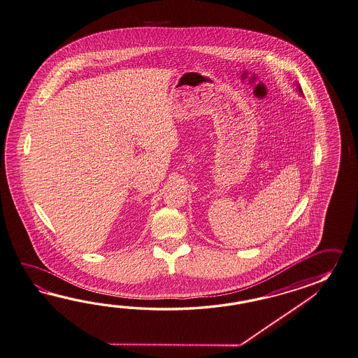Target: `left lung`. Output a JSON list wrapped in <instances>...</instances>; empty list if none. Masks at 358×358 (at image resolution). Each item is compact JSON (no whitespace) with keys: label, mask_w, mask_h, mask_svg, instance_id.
Listing matches in <instances>:
<instances>
[{"label":"left lung","mask_w":358,"mask_h":358,"mask_svg":"<svg viewBox=\"0 0 358 358\" xmlns=\"http://www.w3.org/2000/svg\"><path fill=\"white\" fill-rule=\"evenodd\" d=\"M299 90H300V92H301V89H300V87H299Z\"/></svg>","instance_id":"1"}]
</instances>
